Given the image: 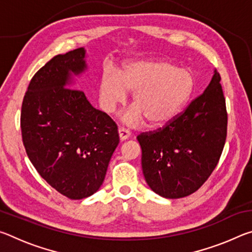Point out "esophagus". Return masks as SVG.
I'll list each match as a JSON object with an SVG mask.
<instances>
[{"instance_id":"obj_1","label":"esophagus","mask_w":252,"mask_h":252,"mask_svg":"<svg viewBox=\"0 0 252 252\" xmlns=\"http://www.w3.org/2000/svg\"><path fill=\"white\" fill-rule=\"evenodd\" d=\"M119 136H120L121 141H125L130 138V131L125 129V127H119Z\"/></svg>"}]
</instances>
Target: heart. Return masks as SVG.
<instances>
[{
	"label": "heart",
	"mask_w": 252,
	"mask_h": 252,
	"mask_svg": "<svg viewBox=\"0 0 252 252\" xmlns=\"http://www.w3.org/2000/svg\"><path fill=\"white\" fill-rule=\"evenodd\" d=\"M194 78L187 69H177L164 60H138L126 63L120 73L105 71L99 83V99L104 111L112 113L134 93L132 108L122 116L123 122L139 126L147 119L151 126L172 120L190 100Z\"/></svg>",
	"instance_id": "obj_1"
}]
</instances>
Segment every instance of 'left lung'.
I'll return each mask as SVG.
<instances>
[{"label": "left lung", "instance_id": "8db88e82", "mask_svg": "<svg viewBox=\"0 0 252 252\" xmlns=\"http://www.w3.org/2000/svg\"><path fill=\"white\" fill-rule=\"evenodd\" d=\"M215 70L201 95L158 131L136 136L148 186L167 199L197 191L218 164L227 138V109Z\"/></svg>", "mask_w": 252, "mask_h": 252}]
</instances>
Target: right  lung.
<instances>
[{"label": "right lung", "instance_id": "add662e5", "mask_svg": "<svg viewBox=\"0 0 252 252\" xmlns=\"http://www.w3.org/2000/svg\"><path fill=\"white\" fill-rule=\"evenodd\" d=\"M85 49L55 55L33 76L21 111L25 151L40 176L72 200L100 189L114 150L118 126L72 89L88 69Z\"/></svg>", "mask_w": 252, "mask_h": 252}]
</instances>
